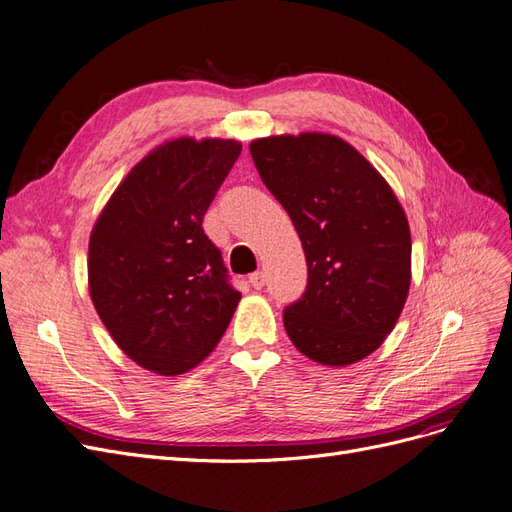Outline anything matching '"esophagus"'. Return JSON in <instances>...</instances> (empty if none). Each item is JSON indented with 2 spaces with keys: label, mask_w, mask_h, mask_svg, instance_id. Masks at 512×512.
Returning a JSON list of instances; mask_svg holds the SVG:
<instances>
[{
  "label": "esophagus",
  "mask_w": 512,
  "mask_h": 512,
  "mask_svg": "<svg viewBox=\"0 0 512 512\" xmlns=\"http://www.w3.org/2000/svg\"><path fill=\"white\" fill-rule=\"evenodd\" d=\"M250 284H252V288L260 290L262 286H265V273H262V271L252 273V275H250Z\"/></svg>",
  "instance_id": "34e87169"
}]
</instances>
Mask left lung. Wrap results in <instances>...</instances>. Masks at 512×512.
<instances>
[{"label":"left lung","instance_id":"obj_1","mask_svg":"<svg viewBox=\"0 0 512 512\" xmlns=\"http://www.w3.org/2000/svg\"><path fill=\"white\" fill-rule=\"evenodd\" d=\"M262 183L299 232L305 294L284 327L301 354L346 367L382 346L412 280L404 207L386 179L344 138L322 132L252 141Z\"/></svg>","mask_w":512,"mask_h":512}]
</instances>
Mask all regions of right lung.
I'll list each match as a JSON object with an SVG mask.
<instances>
[{
	"instance_id": "1",
	"label": "right lung",
	"mask_w": 512,
	"mask_h": 512,
	"mask_svg": "<svg viewBox=\"0 0 512 512\" xmlns=\"http://www.w3.org/2000/svg\"><path fill=\"white\" fill-rule=\"evenodd\" d=\"M241 143L183 136L138 162L89 237L87 277L115 344L143 369L179 376L222 339L241 292L203 230Z\"/></svg>"
}]
</instances>
